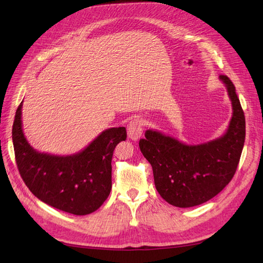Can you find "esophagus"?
Segmentation results:
<instances>
[{"label":"esophagus","instance_id":"34e87169","mask_svg":"<svg viewBox=\"0 0 263 263\" xmlns=\"http://www.w3.org/2000/svg\"><path fill=\"white\" fill-rule=\"evenodd\" d=\"M127 134L128 137L133 140H138L142 135V123L140 119L134 118L127 126Z\"/></svg>","mask_w":263,"mask_h":263}]
</instances>
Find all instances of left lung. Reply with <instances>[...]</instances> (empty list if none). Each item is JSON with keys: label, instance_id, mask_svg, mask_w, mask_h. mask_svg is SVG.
Returning a JSON list of instances; mask_svg holds the SVG:
<instances>
[{"label": "left lung", "instance_id": "1", "mask_svg": "<svg viewBox=\"0 0 263 263\" xmlns=\"http://www.w3.org/2000/svg\"><path fill=\"white\" fill-rule=\"evenodd\" d=\"M233 104L224 136L208 144L190 146L165 135L147 130L139 140L142 155L153 166L156 189L177 208H192L217 195L234 178L246 137V121L233 82L219 76Z\"/></svg>", "mask_w": 263, "mask_h": 263}]
</instances>
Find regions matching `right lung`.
Here are the masks:
<instances>
[{"label":"right lung","instance_id":"1","mask_svg":"<svg viewBox=\"0 0 263 263\" xmlns=\"http://www.w3.org/2000/svg\"><path fill=\"white\" fill-rule=\"evenodd\" d=\"M12 129L15 160L23 181L37 198L73 215L97 211L112 189V157L126 139L125 127L103 132L81 153L61 157L36 151L22 129V105Z\"/></svg>","mask_w":263,"mask_h":263}]
</instances>
